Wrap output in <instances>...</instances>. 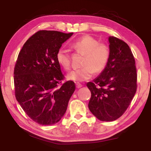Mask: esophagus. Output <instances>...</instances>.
Wrapping results in <instances>:
<instances>
[{
  "instance_id": "1",
  "label": "esophagus",
  "mask_w": 151,
  "mask_h": 151,
  "mask_svg": "<svg viewBox=\"0 0 151 151\" xmlns=\"http://www.w3.org/2000/svg\"><path fill=\"white\" fill-rule=\"evenodd\" d=\"M82 87V85L81 83H76V87L78 88H81Z\"/></svg>"
}]
</instances>
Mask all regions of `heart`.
Here are the masks:
<instances>
[{
  "label": "heart",
  "instance_id": "1",
  "mask_svg": "<svg viewBox=\"0 0 151 151\" xmlns=\"http://www.w3.org/2000/svg\"><path fill=\"white\" fill-rule=\"evenodd\" d=\"M72 47L85 55L82 66L70 72L67 78L77 82L91 79L94 72L99 73L106 68L109 58V49L106 44H100L96 39L86 35L77 40L72 45ZM58 64L65 70H69L71 65L70 56L66 49L60 47L56 55Z\"/></svg>",
  "mask_w": 151,
  "mask_h": 151
}]
</instances>
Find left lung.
Masks as SVG:
<instances>
[{
  "instance_id": "8db88e82",
  "label": "left lung",
  "mask_w": 151,
  "mask_h": 151,
  "mask_svg": "<svg viewBox=\"0 0 151 151\" xmlns=\"http://www.w3.org/2000/svg\"><path fill=\"white\" fill-rule=\"evenodd\" d=\"M109 58L106 68L87 86L91 92L88 109L101 121H113L125 112L136 94L135 59L127 43L109 36Z\"/></svg>"
}]
</instances>
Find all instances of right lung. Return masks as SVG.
I'll use <instances>...</instances> for the list:
<instances>
[{"instance_id":"1","label":"right lung","mask_w":151,"mask_h":151,"mask_svg":"<svg viewBox=\"0 0 151 151\" xmlns=\"http://www.w3.org/2000/svg\"><path fill=\"white\" fill-rule=\"evenodd\" d=\"M40 30L24 43L14 68L15 98L26 114L41 125L56 124L65 114L74 82L64 79L56 55L73 35Z\"/></svg>"}]
</instances>
